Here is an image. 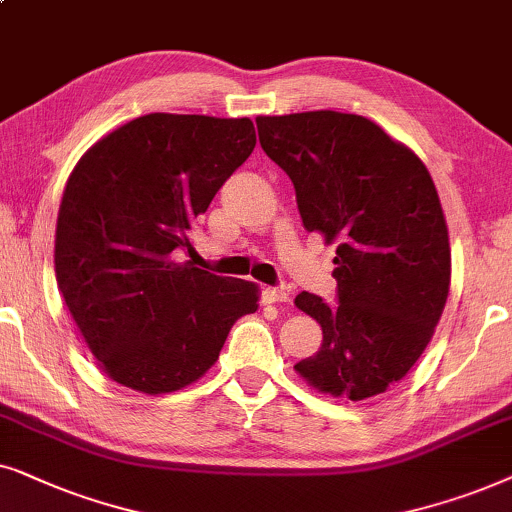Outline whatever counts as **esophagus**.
Wrapping results in <instances>:
<instances>
[{
  "label": "esophagus",
  "instance_id": "obj_1",
  "mask_svg": "<svg viewBox=\"0 0 512 512\" xmlns=\"http://www.w3.org/2000/svg\"><path fill=\"white\" fill-rule=\"evenodd\" d=\"M264 299H267L269 304L288 302V299H290V290L283 288V285H276V288H267V290H264Z\"/></svg>",
  "mask_w": 512,
  "mask_h": 512
}]
</instances>
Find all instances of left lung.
I'll return each mask as SVG.
<instances>
[{"mask_svg":"<svg viewBox=\"0 0 512 512\" xmlns=\"http://www.w3.org/2000/svg\"><path fill=\"white\" fill-rule=\"evenodd\" d=\"M260 145L295 185L306 231L337 245V304L302 292L323 327L295 370L320 393L365 400L412 370L449 295V236L424 163L358 114L257 117Z\"/></svg>","mask_w":512,"mask_h":512,"instance_id":"left-lung-1","label":"left lung"}]
</instances>
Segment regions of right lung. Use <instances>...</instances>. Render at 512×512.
Segmentation results:
<instances>
[{
    "mask_svg": "<svg viewBox=\"0 0 512 512\" xmlns=\"http://www.w3.org/2000/svg\"><path fill=\"white\" fill-rule=\"evenodd\" d=\"M250 119L145 114L95 142L67 180L56 281L102 372L133 391H180L220 356L231 325L257 311V285L222 278L175 250L255 149Z\"/></svg>",
    "mask_w": 512,
    "mask_h": 512,
    "instance_id": "add662e5",
    "label": "right lung"
}]
</instances>
